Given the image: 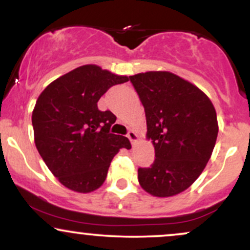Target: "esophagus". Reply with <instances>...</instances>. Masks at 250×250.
Instances as JSON below:
<instances>
[{
	"label": "esophagus",
	"instance_id": "obj_1",
	"mask_svg": "<svg viewBox=\"0 0 250 250\" xmlns=\"http://www.w3.org/2000/svg\"><path fill=\"white\" fill-rule=\"evenodd\" d=\"M127 136H128V139L130 140V142H131V145H135V143H136L137 141H139V136H137V134L135 133L134 130H129L128 131V134H127Z\"/></svg>",
	"mask_w": 250,
	"mask_h": 250
}]
</instances>
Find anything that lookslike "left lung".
Segmentation results:
<instances>
[{
	"instance_id": "left-lung-1",
	"label": "left lung",
	"mask_w": 250,
	"mask_h": 250,
	"mask_svg": "<svg viewBox=\"0 0 250 250\" xmlns=\"http://www.w3.org/2000/svg\"><path fill=\"white\" fill-rule=\"evenodd\" d=\"M146 111L147 139L155 149L150 168L139 169V183L155 197L188 189L213 153L219 123L210 99L170 71L129 76Z\"/></svg>"
}]
</instances>
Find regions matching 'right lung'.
I'll use <instances>...</instances> for the list:
<instances>
[{"instance_id": "add662e5", "label": "right lung", "mask_w": 250, "mask_h": 250, "mask_svg": "<svg viewBox=\"0 0 250 250\" xmlns=\"http://www.w3.org/2000/svg\"><path fill=\"white\" fill-rule=\"evenodd\" d=\"M129 81L96 64H84L60 76L40 94L31 122L34 141L54 176L65 188L87 194L99 189L111 160L127 137L109 133L116 121L97 102L111 85Z\"/></svg>"}]
</instances>
